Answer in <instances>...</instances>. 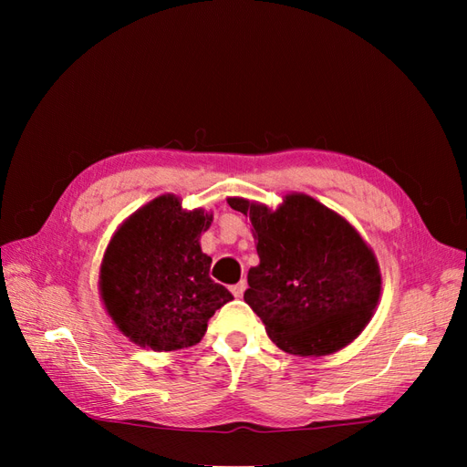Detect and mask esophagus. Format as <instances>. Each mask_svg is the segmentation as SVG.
<instances>
[{"label": "esophagus", "instance_id": "esophagus-1", "mask_svg": "<svg viewBox=\"0 0 467 467\" xmlns=\"http://www.w3.org/2000/svg\"><path fill=\"white\" fill-rule=\"evenodd\" d=\"M245 288H247V282H245V280H239L237 285H234V286H232V294L235 296V298H242L244 292H245Z\"/></svg>", "mask_w": 467, "mask_h": 467}]
</instances>
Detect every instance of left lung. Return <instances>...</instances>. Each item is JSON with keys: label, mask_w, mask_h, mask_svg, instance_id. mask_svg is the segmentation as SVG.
<instances>
[{"label": "left lung", "mask_w": 467, "mask_h": 467, "mask_svg": "<svg viewBox=\"0 0 467 467\" xmlns=\"http://www.w3.org/2000/svg\"><path fill=\"white\" fill-rule=\"evenodd\" d=\"M228 204L249 216L259 265L249 268L244 300L271 341L302 357L343 348L370 321L381 288L372 249L352 225L307 194L276 210L245 199Z\"/></svg>", "instance_id": "left-lung-1"}]
</instances>
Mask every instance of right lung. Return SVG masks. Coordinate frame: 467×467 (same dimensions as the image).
Wrapping results in <instances>:
<instances>
[{"instance_id": "1", "label": "right lung", "mask_w": 467, "mask_h": 467, "mask_svg": "<svg viewBox=\"0 0 467 467\" xmlns=\"http://www.w3.org/2000/svg\"><path fill=\"white\" fill-rule=\"evenodd\" d=\"M212 222L173 194L126 220L105 251L99 288L117 327L140 347L177 350L201 341L208 319L234 296L210 278L199 237Z\"/></svg>"}]
</instances>
